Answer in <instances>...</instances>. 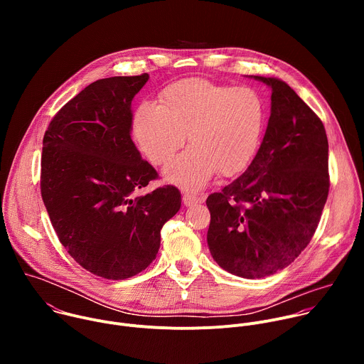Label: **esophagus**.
I'll list each match as a JSON object with an SVG mask.
<instances>
[{"instance_id": "esophagus-1", "label": "esophagus", "mask_w": 364, "mask_h": 364, "mask_svg": "<svg viewBox=\"0 0 364 364\" xmlns=\"http://www.w3.org/2000/svg\"><path fill=\"white\" fill-rule=\"evenodd\" d=\"M203 201H204L203 196H197V194H193V193H184L183 194V203L187 207H193V205L201 204Z\"/></svg>"}]
</instances>
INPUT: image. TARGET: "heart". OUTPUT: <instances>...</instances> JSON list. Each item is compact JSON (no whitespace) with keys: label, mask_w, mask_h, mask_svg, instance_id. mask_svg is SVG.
<instances>
[{"label":"heart","mask_w":364,"mask_h":364,"mask_svg":"<svg viewBox=\"0 0 364 364\" xmlns=\"http://www.w3.org/2000/svg\"><path fill=\"white\" fill-rule=\"evenodd\" d=\"M267 112L264 97L250 86L186 79L163 92L161 105L142 103L132 132L155 166L167 164L187 135L191 146L163 174L170 184L198 190L216 173L230 177L250 166L265 134Z\"/></svg>","instance_id":"1"}]
</instances>
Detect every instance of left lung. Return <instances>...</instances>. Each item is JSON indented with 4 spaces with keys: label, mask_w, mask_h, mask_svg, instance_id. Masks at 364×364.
<instances>
[{
    "label": "left lung",
    "mask_w": 364,
    "mask_h": 364,
    "mask_svg": "<svg viewBox=\"0 0 364 364\" xmlns=\"http://www.w3.org/2000/svg\"><path fill=\"white\" fill-rule=\"evenodd\" d=\"M253 79L272 90L264 141L247 170L205 200L213 259L247 279L274 275L295 261L316 233L330 188L321 119L281 79Z\"/></svg>",
    "instance_id": "obj_1"
}]
</instances>
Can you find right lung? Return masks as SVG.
<instances>
[{
    "mask_svg": "<svg viewBox=\"0 0 364 364\" xmlns=\"http://www.w3.org/2000/svg\"><path fill=\"white\" fill-rule=\"evenodd\" d=\"M148 79L144 73L90 83L43 138L40 186L50 222L75 261L107 279L144 271L181 205L173 186L134 196L159 177L131 139V103Z\"/></svg>",
    "mask_w": 364,
    "mask_h": 364,
    "instance_id": "right-lung-1",
    "label": "right lung"
}]
</instances>
